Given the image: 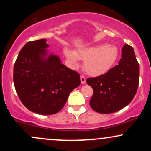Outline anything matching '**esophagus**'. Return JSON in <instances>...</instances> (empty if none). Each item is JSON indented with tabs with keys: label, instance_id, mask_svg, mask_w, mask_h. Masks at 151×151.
Returning <instances> with one entry per match:
<instances>
[{
	"label": "esophagus",
	"instance_id": "1",
	"mask_svg": "<svg viewBox=\"0 0 151 151\" xmlns=\"http://www.w3.org/2000/svg\"><path fill=\"white\" fill-rule=\"evenodd\" d=\"M80 79H81V84H85V83H86V78H85V77H84V75H81Z\"/></svg>",
	"mask_w": 151,
	"mask_h": 151
}]
</instances>
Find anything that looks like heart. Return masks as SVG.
I'll use <instances>...</instances> for the list:
<instances>
[{
  "instance_id": "1",
  "label": "heart",
  "mask_w": 151,
  "mask_h": 151,
  "mask_svg": "<svg viewBox=\"0 0 151 151\" xmlns=\"http://www.w3.org/2000/svg\"><path fill=\"white\" fill-rule=\"evenodd\" d=\"M65 54L71 63L77 65L78 59L84 62V69L88 74L93 77L102 75L111 69L119 56L117 47L98 45L74 52L66 49Z\"/></svg>"
}]
</instances>
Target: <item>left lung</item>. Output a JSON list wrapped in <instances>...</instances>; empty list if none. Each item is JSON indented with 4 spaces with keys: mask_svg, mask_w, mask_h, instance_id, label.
I'll use <instances>...</instances> for the list:
<instances>
[{
    "mask_svg": "<svg viewBox=\"0 0 151 151\" xmlns=\"http://www.w3.org/2000/svg\"><path fill=\"white\" fill-rule=\"evenodd\" d=\"M119 64L106 73L88 78L86 83L92 87L90 99L93 110L100 114L116 112L133 100L139 84V64L134 50L126 44L121 50Z\"/></svg>",
    "mask_w": 151,
    "mask_h": 151,
    "instance_id": "8db88e82",
    "label": "left lung"
}]
</instances>
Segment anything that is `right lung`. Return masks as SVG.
I'll use <instances>...</instances> for the list:
<instances>
[{"label":"right lung","instance_id":"obj_1","mask_svg":"<svg viewBox=\"0 0 151 151\" xmlns=\"http://www.w3.org/2000/svg\"><path fill=\"white\" fill-rule=\"evenodd\" d=\"M46 39L27 42L15 62L13 81L19 99L27 109L51 115L65 106L72 90L80 84V75L62 65L58 56H47Z\"/></svg>","mask_w":151,"mask_h":151}]
</instances>
